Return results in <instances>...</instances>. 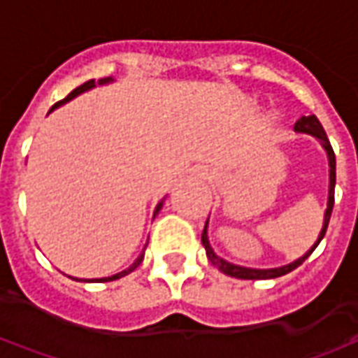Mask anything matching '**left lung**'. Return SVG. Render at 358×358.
I'll list each match as a JSON object with an SVG mask.
<instances>
[{
	"label": "left lung",
	"mask_w": 358,
	"mask_h": 358,
	"mask_svg": "<svg viewBox=\"0 0 358 358\" xmlns=\"http://www.w3.org/2000/svg\"><path fill=\"white\" fill-rule=\"evenodd\" d=\"M295 130L297 132H305V134H310V136H315L318 140L322 141L324 149L328 151V157H330V197H328V209H326V215H324V226H322V232L318 236V240L316 243L310 248V251H307L305 255L297 259L295 263L292 264H285V266H280V268H268V270H257V268H243V266H238V264H230L222 261L220 257L210 249L209 245V238H207V224L203 228V234H201V241L203 245H205V251H207V257H209V261L215 266H217L220 272H224L228 276L232 278H241V280H268V278H280L287 274V272H292L295 270L297 266L305 263L308 259V255L313 253L316 249V245L320 243V240L324 238V234L328 230V222H330V217H331V209H334V189H336V153H334V149L330 145V140H328V136L324 132L322 124H320V120L315 117V115H310V117H303L299 118L297 122H295Z\"/></svg>",
	"instance_id": "8db88e82"
}]
</instances>
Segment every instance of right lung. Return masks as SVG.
<instances>
[{
    "mask_svg": "<svg viewBox=\"0 0 358 358\" xmlns=\"http://www.w3.org/2000/svg\"><path fill=\"white\" fill-rule=\"evenodd\" d=\"M109 80H110V78H105V80H97V84H103V82H109ZM94 86H95V82H94V80L84 82V84H82V86H78V88L73 90V92H71V94L66 95L65 99H61V101L55 103V105H53V107H51V110L55 109V107H59V105H63V103H66V101H69V99H73V97H76V95L82 94V92H86V90H90V88H94ZM161 207H163V203H159V205H157L155 213H159V210H161ZM141 261H143V253H141V255L138 257V259H136V263H134L132 266H130V268L122 270V272H118V274H115V276H110V278H99V280H88V282H113V280H118V278L126 276V274H130V272H132V270L138 268V266H140Z\"/></svg>",
    "mask_w": 358,
    "mask_h": 358,
    "instance_id": "right-lung-1",
    "label": "right lung"
}]
</instances>
